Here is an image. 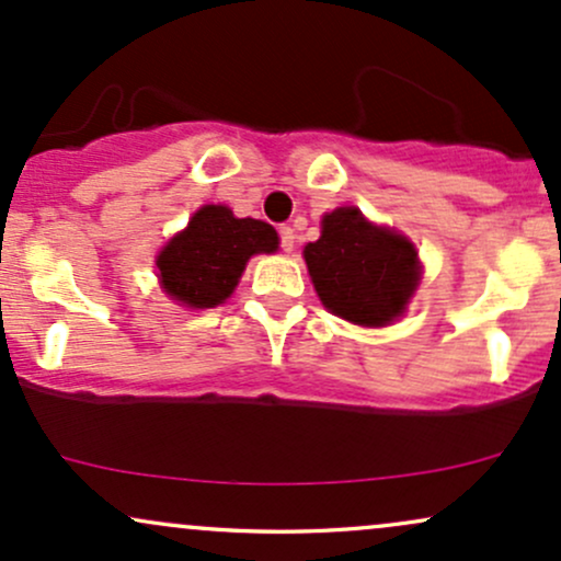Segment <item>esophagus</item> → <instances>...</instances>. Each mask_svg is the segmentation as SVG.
Listing matches in <instances>:
<instances>
[{"instance_id":"1","label":"esophagus","mask_w":561,"mask_h":561,"mask_svg":"<svg viewBox=\"0 0 561 561\" xmlns=\"http://www.w3.org/2000/svg\"><path fill=\"white\" fill-rule=\"evenodd\" d=\"M279 244L285 252H293L295 250V231L290 226H282L279 229Z\"/></svg>"}]
</instances>
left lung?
Listing matches in <instances>:
<instances>
[{
    "mask_svg": "<svg viewBox=\"0 0 561 561\" xmlns=\"http://www.w3.org/2000/svg\"><path fill=\"white\" fill-rule=\"evenodd\" d=\"M304 257L324 309L365 328L391 324L421 279L408 239L373 226L356 207L324 215L322 237L306 244Z\"/></svg>",
    "mask_w": 561,
    "mask_h": 561,
    "instance_id": "obj_1",
    "label": "left lung"
}]
</instances>
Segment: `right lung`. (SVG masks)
I'll list each match as a JSON object with an SVG mask.
<instances>
[{
    "label": "right lung",
    "mask_w": 561,
    "mask_h": 561,
    "mask_svg": "<svg viewBox=\"0 0 561 561\" xmlns=\"http://www.w3.org/2000/svg\"><path fill=\"white\" fill-rule=\"evenodd\" d=\"M279 237L255 218H233L224 205H205L188 229L159 252L157 268L164 293L191 309H213L237 287L255 252H274Z\"/></svg>",
    "instance_id": "right-lung-1"
}]
</instances>
